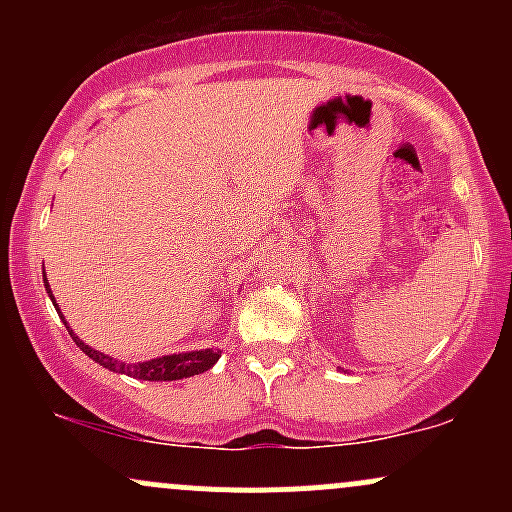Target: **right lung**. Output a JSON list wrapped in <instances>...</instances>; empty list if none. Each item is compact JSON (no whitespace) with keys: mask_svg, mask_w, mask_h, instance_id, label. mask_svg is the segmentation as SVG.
I'll list each match as a JSON object with an SVG mask.
<instances>
[{"mask_svg":"<svg viewBox=\"0 0 512 512\" xmlns=\"http://www.w3.org/2000/svg\"><path fill=\"white\" fill-rule=\"evenodd\" d=\"M43 276H45V272H43ZM43 281H45V291H48L52 303H55V296H52L48 279H43ZM57 313H60V308H57ZM64 325H67V322H64ZM67 330H69V334H72L76 346H79V349L84 351L88 358H93L98 366L115 370V373H125V375H129V378L151 380V383H154V380H182V378H190V375H199L214 366L221 356V351H216V349H202V351H187V354L158 356V358H151V361H144V363H122V361H117V358L105 356V354H101V351L91 349V346L81 342L69 325H67Z\"/></svg>","mask_w":512,"mask_h":512,"instance_id":"obj_1","label":"right lung"}]
</instances>
